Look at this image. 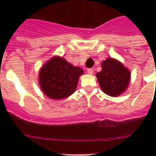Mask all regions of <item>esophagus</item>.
Instances as JSON below:
<instances>
[{
  "label": "esophagus",
  "instance_id": "1",
  "mask_svg": "<svg viewBox=\"0 0 156 156\" xmlns=\"http://www.w3.org/2000/svg\"><path fill=\"white\" fill-rule=\"evenodd\" d=\"M93 73H94V70H93V69H87L88 74H90V75H92Z\"/></svg>",
  "mask_w": 156,
  "mask_h": 156
}]
</instances>
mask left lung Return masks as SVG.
<instances>
[{"label": "left lung", "instance_id": "obj_1", "mask_svg": "<svg viewBox=\"0 0 156 156\" xmlns=\"http://www.w3.org/2000/svg\"><path fill=\"white\" fill-rule=\"evenodd\" d=\"M102 70L96 73L101 90L106 95L116 97L125 92L130 81V71L121 61L108 58L101 64Z\"/></svg>", "mask_w": 156, "mask_h": 156}]
</instances>
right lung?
<instances>
[{"label": "right lung", "instance_id": "1", "mask_svg": "<svg viewBox=\"0 0 156 156\" xmlns=\"http://www.w3.org/2000/svg\"><path fill=\"white\" fill-rule=\"evenodd\" d=\"M83 69L63 57L52 56L40 68L39 83L43 93L52 100H63L74 93Z\"/></svg>", "mask_w": 156, "mask_h": 156}]
</instances>
